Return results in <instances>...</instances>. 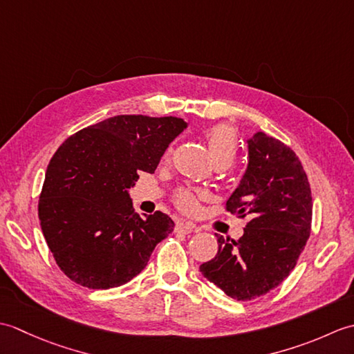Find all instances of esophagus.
Returning a JSON list of instances; mask_svg holds the SVG:
<instances>
[{"instance_id": "1", "label": "esophagus", "mask_w": 354, "mask_h": 354, "mask_svg": "<svg viewBox=\"0 0 354 354\" xmlns=\"http://www.w3.org/2000/svg\"><path fill=\"white\" fill-rule=\"evenodd\" d=\"M176 230L179 232H184V234H190V232H193V231H198L196 225L192 223V222H179L176 225Z\"/></svg>"}]
</instances>
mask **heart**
Wrapping results in <instances>:
<instances>
[{
  "mask_svg": "<svg viewBox=\"0 0 354 354\" xmlns=\"http://www.w3.org/2000/svg\"><path fill=\"white\" fill-rule=\"evenodd\" d=\"M209 152L216 164L231 165L237 155V137L236 132L228 124H214L205 131ZM171 153V149L165 152V156ZM176 205L187 213H193L198 207V196L192 190L183 189L175 194Z\"/></svg>",
  "mask_w": 354,
  "mask_h": 354,
  "instance_id": "b5f03b06",
  "label": "heart"
}]
</instances>
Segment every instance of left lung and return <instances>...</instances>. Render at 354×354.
<instances>
[{
  "mask_svg": "<svg viewBox=\"0 0 354 354\" xmlns=\"http://www.w3.org/2000/svg\"><path fill=\"white\" fill-rule=\"evenodd\" d=\"M227 209L250 217L243 236L237 242L217 236L219 251L199 269L228 297L250 301L292 272L310 236L312 193L295 152L265 132L254 133Z\"/></svg>",
  "mask_w": 354,
  "mask_h": 354,
  "instance_id": "1",
  "label": "left lung"
}]
</instances>
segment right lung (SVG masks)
Wrapping results in <instances>:
<instances>
[{"label":"right lung","mask_w":354,"mask_h":354,"mask_svg":"<svg viewBox=\"0 0 354 354\" xmlns=\"http://www.w3.org/2000/svg\"><path fill=\"white\" fill-rule=\"evenodd\" d=\"M183 118L115 115L74 133L53 155L37 205L57 266L80 286L109 289L146 268L175 227L167 214L133 213L129 189L153 173Z\"/></svg>","instance_id":"right-lung-1"}]
</instances>
